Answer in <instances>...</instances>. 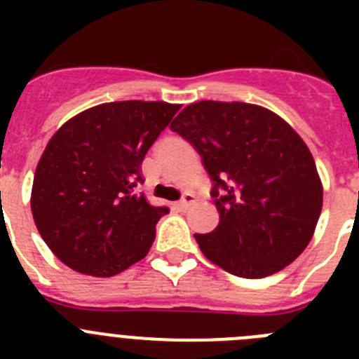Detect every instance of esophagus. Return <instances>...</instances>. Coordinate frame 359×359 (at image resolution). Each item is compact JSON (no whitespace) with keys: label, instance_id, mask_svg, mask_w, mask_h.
<instances>
[{"label":"esophagus","instance_id":"1","mask_svg":"<svg viewBox=\"0 0 359 359\" xmlns=\"http://www.w3.org/2000/svg\"><path fill=\"white\" fill-rule=\"evenodd\" d=\"M196 201H198L196 194H192V192H185V194H183V198L180 199V201H177L176 205L180 208H182V210H185V208H189L190 205H194Z\"/></svg>","mask_w":359,"mask_h":359}]
</instances>
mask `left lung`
Masks as SVG:
<instances>
[{
	"instance_id": "1",
	"label": "left lung",
	"mask_w": 359,
	"mask_h": 359,
	"mask_svg": "<svg viewBox=\"0 0 359 359\" xmlns=\"http://www.w3.org/2000/svg\"><path fill=\"white\" fill-rule=\"evenodd\" d=\"M170 129L194 145L214 182L219 224L196 233L203 255L243 278L291 264L313 239L323 203L300 135L266 107L219 100L189 104Z\"/></svg>"
}]
</instances>
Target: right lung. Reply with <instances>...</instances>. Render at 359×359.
Returning a JSON list of instances; mask_svg holds the SVG:
<instances>
[{
    "instance_id": "obj_1",
    "label": "right lung",
    "mask_w": 359,
    "mask_h": 359,
    "mask_svg": "<svg viewBox=\"0 0 359 359\" xmlns=\"http://www.w3.org/2000/svg\"><path fill=\"white\" fill-rule=\"evenodd\" d=\"M180 104L122 100L72 116L37 163L30 207L41 237L68 268L113 277L142 261L169 212L138 183L142 161Z\"/></svg>"
}]
</instances>
